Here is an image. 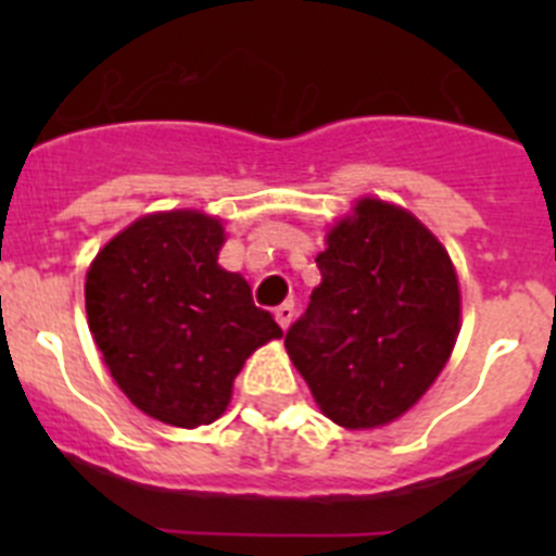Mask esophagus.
<instances>
[{
	"label": "esophagus",
	"mask_w": 556,
	"mask_h": 556,
	"mask_svg": "<svg viewBox=\"0 0 556 556\" xmlns=\"http://www.w3.org/2000/svg\"><path fill=\"white\" fill-rule=\"evenodd\" d=\"M275 320H278V326H281L283 331H287L289 323L294 320V303L287 301V303H281V306L275 308Z\"/></svg>",
	"instance_id": "34e87169"
}]
</instances>
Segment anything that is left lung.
Instances as JSON below:
<instances>
[{"label":"left lung","mask_w":556,"mask_h":556,"mask_svg":"<svg viewBox=\"0 0 556 556\" xmlns=\"http://www.w3.org/2000/svg\"><path fill=\"white\" fill-rule=\"evenodd\" d=\"M289 358L333 424L376 429L417 404L454 351L459 283L434 236L381 200L333 225Z\"/></svg>","instance_id":"obj_1"}]
</instances>
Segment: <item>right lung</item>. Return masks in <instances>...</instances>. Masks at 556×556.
I'll return each mask as SVG.
<instances>
[{
	"label": "right lung",
	"mask_w": 556,
	"mask_h": 556,
	"mask_svg": "<svg viewBox=\"0 0 556 556\" xmlns=\"http://www.w3.org/2000/svg\"><path fill=\"white\" fill-rule=\"evenodd\" d=\"M225 236L200 211L132 223L86 275L88 328L132 404L161 424L217 420L244 358L283 337L248 281L217 264Z\"/></svg>",
	"instance_id": "obj_1"
}]
</instances>
